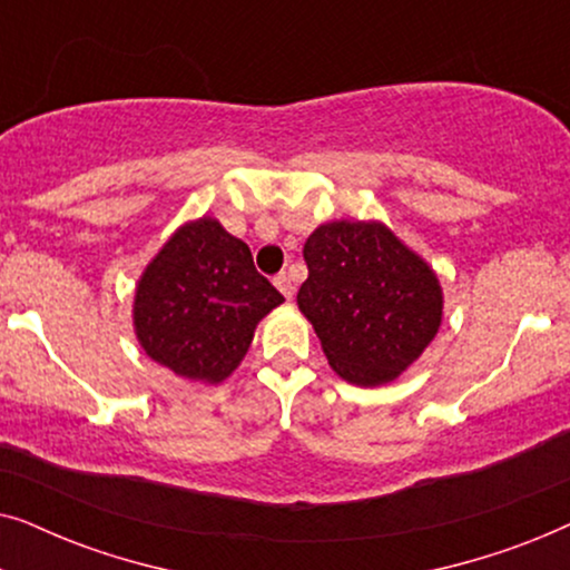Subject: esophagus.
I'll return each mask as SVG.
<instances>
[{"instance_id":"obj_1","label":"esophagus","mask_w":570,"mask_h":570,"mask_svg":"<svg viewBox=\"0 0 570 570\" xmlns=\"http://www.w3.org/2000/svg\"><path fill=\"white\" fill-rule=\"evenodd\" d=\"M275 285H277V291H279V293H283L287 301H291V298H293V293H295V285H293V279H291V275H285V272H283V275H277V277H275Z\"/></svg>"}]
</instances>
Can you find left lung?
I'll list each match as a JSON object with an SVG mask.
<instances>
[{
  "mask_svg": "<svg viewBox=\"0 0 570 570\" xmlns=\"http://www.w3.org/2000/svg\"><path fill=\"white\" fill-rule=\"evenodd\" d=\"M303 259L298 308L350 384H389L433 342L443 316L439 277L384 223L318 225Z\"/></svg>",
  "mask_w": 570,
  "mask_h": 570,
  "instance_id": "left-lung-1",
  "label": "left lung"
}]
</instances>
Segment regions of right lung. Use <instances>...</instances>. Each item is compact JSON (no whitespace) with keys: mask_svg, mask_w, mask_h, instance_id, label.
Instances as JSON below:
<instances>
[{"mask_svg":"<svg viewBox=\"0 0 570 570\" xmlns=\"http://www.w3.org/2000/svg\"><path fill=\"white\" fill-rule=\"evenodd\" d=\"M285 298L244 240L215 217L178 228L137 283L135 332L176 376L220 384L244 361L256 324Z\"/></svg>","mask_w":570,"mask_h":570,"instance_id":"obj_1","label":"right lung"}]
</instances>
